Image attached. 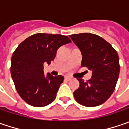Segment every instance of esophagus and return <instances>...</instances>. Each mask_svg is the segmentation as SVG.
Instances as JSON below:
<instances>
[{
    "mask_svg": "<svg viewBox=\"0 0 129 129\" xmlns=\"http://www.w3.org/2000/svg\"><path fill=\"white\" fill-rule=\"evenodd\" d=\"M65 79H66V80H67V81H70V80H72V77H69V76H67V77H65Z\"/></svg>",
    "mask_w": 129,
    "mask_h": 129,
    "instance_id": "esophagus-1",
    "label": "esophagus"
}]
</instances>
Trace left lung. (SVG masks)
Instances as JSON below:
<instances>
[{"label": "left lung", "instance_id": "left-lung-1", "mask_svg": "<svg viewBox=\"0 0 129 129\" xmlns=\"http://www.w3.org/2000/svg\"><path fill=\"white\" fill-rule=\"evenodd\" d=\"M82 54L81 67L92 71L87 82L77 80L80 87L74 92L77 103L86 107L100 106L113 92L120 72L117 52L103 38L90 33L70 35Z\"/></svg>", "mask_w": 129, "mask_h": 129}]
</instances>
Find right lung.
<instances>
[{"instance_id": "1", "label": "right lung", "mask_w": 129, "mask_h": 129, "mask_svg": "<svg viewBox=\"0 0 129 129\" xmlns=\"http://www.w3.org/2000/svg\"><path fill=\"white\" fill-rule=\"evenodd\" d=\"M70 42L67 36L35 34L21 43L13 53L11 77L18 93L28 105L44 107L54 101L64 77L44 75V64H49L57 49Z\"/></svg>"}]
</instances>
